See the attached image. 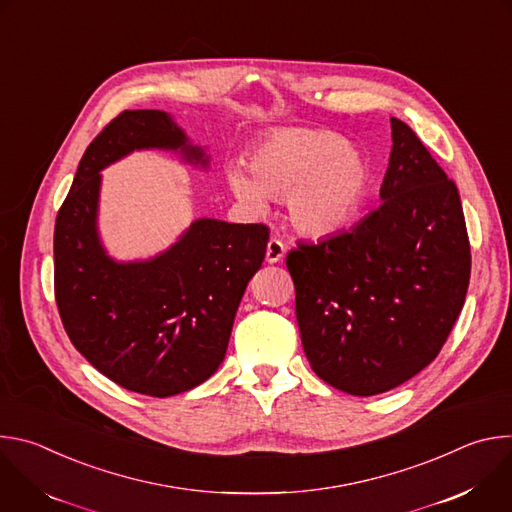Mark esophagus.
I'll return each mask as SVG.
<instances>
[{
  "mask_svg": "<svg viewBox=\"0 0 512 512\" xmlns=\"http://www.w3.org/2000/svg\"><path fill=\"white\" fill-rule=\"evenodd\" d=\"M285 251H287V245L279 237H271L267 243V251H265L267 263H279L283 259Z\"/></svg>",
  "mask_w": 512,
  "mask_h": 512,
  "instance_id": "34e87169",
  "label": "esophagus"
}]
</instances>
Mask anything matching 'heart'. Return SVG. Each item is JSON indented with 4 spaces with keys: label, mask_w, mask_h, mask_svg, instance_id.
Wrapping results in <instances>:
<instances>
[{
    "label": "heart",
    "mask_w": 512,
    "mask_h": 512,
    "mask_svg": "<svg viewBox=\"0 0 512 512\" xmlns=\"http://www.w3.org/2000/svg\"><path fill=\"white\" fill-rule=\"evenodd\" d=\"M249 174L231 166L233 194L263 206L265 194L287 196L289 221L304 235H330L348 225L367 200L373 172L358 150L328 129L287 127L269 133L249 156Z\"/></svg>",
    "instance_id": "obj_1"
}]
</instances>
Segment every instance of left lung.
I'll return each instance as SVG.
<instances>
[{"label":"left lung","mask_w":512,"mask_h":512,"mask_svg":"<svg viewBox=\"0 0 512 512\" xmlns=\"http://www.w3.org/2000/svg\"><path fill=\"white\" fill-rule=\"evenodd\" d=\"M383 204L285 257L314 373L350 395L399 387L440 354L466 300L470 241L454 180L391 117Z\"/></svg>","instance_id":"1"}]
</instances>
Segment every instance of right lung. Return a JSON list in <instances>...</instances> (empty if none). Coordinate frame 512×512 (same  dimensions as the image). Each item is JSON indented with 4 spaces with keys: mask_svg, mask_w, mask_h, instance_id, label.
<instances>
[{
    "mask_svg": "<svg viewBox=\"0 0 512 512\" xmlns=\"http://www.w3.org/2000/svg\"><path fill=\"white\" fill-rule=\"evenodd\" d=\"M180 150L208 164L164 111H121L91 141L56 214L54 296L75 348L127 391L170 397L223 362L235 314L259 271L269 227L200 218L152 261L115 263L97 237L101 170L133 150Z\"/></svg>",
    "mask_w": 512,
    "mask_h": 512,
    "instance_id": "1",
    "label": "right lung"
}]
</instances>
